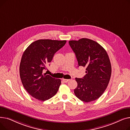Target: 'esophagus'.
<instances>
[{"label":"esophagus","instance_id":"esophagus-1","mask_svg":"<svg viewBox=\"0 0 130 130\" xmlns=\"http://www.w3.org/2000/svg\"><path fill=\"white\" fill-rule=\"evenodd\" d=\"M63 80L64 82L65 83H67V82H69V81L70 80V79H64V78H63Z\"/></svg>","mask_w":130,"mask_h":130}]
</instances>
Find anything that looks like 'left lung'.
<instances>
[{
	"instance_id": "1",
	"label": "left lung",
	"mask_w": 130,
	"mask_h": 130,
	"mask_svg": "<svg viewBox=\"0 0 130 130\" xmlns=\"http://www.w3.org/2000/svg\"><path fill=\"white\" fill-rule=\"evenodd\" d=\"M69 43L75 54L78 66L85 67L86 71L83 78H75L77 86L74 90L75 95L86 103L96 100L104 92L111 76L107 53L99 43L88 38Z\"/></svg>"
}]
</instances>
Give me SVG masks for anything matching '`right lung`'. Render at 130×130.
<instances>
[{"label": "right lung", "mask_w": 130, "mask_h": 130, "mask_svg": "<svg viewBox=\"0 0 130 130\" xmlns=\"http://www.w3.org/2000/svg\"><path fill=\"white\" fill-rule=\"evenodd\" d=\"M66 43V40L39 39L24 51L19 66L20 77L25 90L33 98L45 101L57 92L61 80L43 74V71Z\"/></svg>", "instance_id": "1"}]
</instances>
